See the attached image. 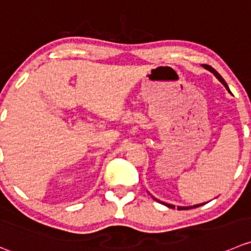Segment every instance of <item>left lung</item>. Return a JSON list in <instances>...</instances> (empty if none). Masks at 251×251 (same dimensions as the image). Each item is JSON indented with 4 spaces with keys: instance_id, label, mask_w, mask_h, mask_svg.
<instances>
[{
    "instance_id": "8db88e82",
    "label": "left lung",
    "mask_w": 251,
    "mask_h": 251,
    "mask_svg": "<svg viewBox=\"0 0 251 251\" xmlns=\"http://www.w3.org/2000/svg\"><path fill=\"white\" fill-rule=\"evenodd\" d=\"M202 66H203V67H205V69H206V70H208V71H211V72H212V74H213V75H215V76H216V77H217V78H218V79H220V81H221V83H222V84H223V86H225V87H226V88H227V91H229V88H228V86H227V83H226V81H225V79H223V78H222V76H221V75H220V74H218V72H217V71H216V70H215V69H212V67H211V66H208V65H202Z\"/></svg>"
}]
</instances>
